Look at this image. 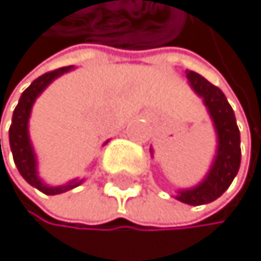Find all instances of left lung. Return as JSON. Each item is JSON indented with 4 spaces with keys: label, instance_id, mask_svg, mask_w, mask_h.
Returning <instances> with one entry per match:
<instances>
[{
    "label": "left lung",
    "instance_id": "obj_1",
    "mask_svg": "<svg viewBox=\"0 0 261 261\" xmlns=\"http://www.w3.org/2000/svg\"><path fill=\"white\" fill-rule=\"evenodd\" d=\"M187 79L192 90L203 98L218 136L216 156L205 179L192 189L179 190L176 195L179 202L197 206L213 202L231 186L241 166V134L234 111L220 88L194 71H187Z\"/></svg>",
    "mask_w": 261,
    "mask_h": 261
}]
</instances>
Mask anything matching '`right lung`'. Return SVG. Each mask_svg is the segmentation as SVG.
I'll return each mask as SVG.
<instances>
[{"label":"right lung","mask_w":261,"mask_h":261,"mask_svg":"<svg viewBox=\"0 0 261 261\" xmlns=\"http://www.w3.org/2000/svg\"><path fill=\"white\" fill-rule=\"evenodd\" d=\"M69 71H72V66L59 67L56 71L46 72L43 75H40L38 79H35V81L25 88L24 93L20 95V100L16 106V110L12 113V122L9 127V145H11L14 163H16L20 176L24 177L30 186L37 187L40 192H43L46 195L63 194V192H67V190H71V189L82 184V179H74L64 186H56V187L46 186L43 180L38 177L35 151H34V147H32V142L29 137V118H30L32 106H34L35 100L38 98V95L43 92L56 77L63 75L64 72H69Z\"/></svg>","instance_id":"obj_1"}]
</instances>
